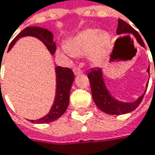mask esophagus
I'll return each mask as SVG.
<instances>
[{"instance_id":"obj_1","label":"esophagus","mask_w":155,"mask_h":155,"mask_svg":"<svg viewBox=\"0 0 155 155\" xmlns=\"http://www.w3.org/2000/svg\"><path fill=\"white\" fill-rule=\"evenodd\" d=\"M74 73L75 75H79V74H82L83 71H82L81 69H80L79 67H74Z\"/></svg>"}]
</instances>
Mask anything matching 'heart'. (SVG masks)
<instances>
[{"label":"heart","instance_id":"b5f03b06","mask_svg":"<svg viewBox=\"0 0 155 155\" xmlns=\"http://www.w3.org/2000/svg\"><path fill=\"white\" fill-rule=\"evenodd\" d=\"M111 37L107 33L97 29H88L69 39L64 44V51L74 57L87 56L91 63H99L110 46Z\"/></svg>","mask_w":155,"mask_h":155}]
</instances>
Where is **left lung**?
<instances>
[{
    "mask_svg": "<svg viewBox=\"0 0 155 155\" xmlns=\"http://www.w3.org/2000/svg\"><path fill=\"white\" fill-rule=\"evenodd\" d=\"M117 34L118 35H123V34H133L137 42L142 46L145 47V43L141 38V36L137 34V32L131 27L129 24H127L122 19H118V27H117ZM149 73V68L147 69ZM88 78L90 80L91 88V93L93 100L97 106L103 111L104 113H106L108 114H125L128 113H130L134 111L139 104L141 103L145 93L140 96L135 102L131 103H125L116 100L114 97H112L111 93L108 91L106 88L104 78H103V73L102 69L93 68L88 73Z\"/></svg>",
    "mask_w": 155,
    "mask_h": 155,
    "instance_id": "obj_1",
    "label": "left lung"
}]
</instances>
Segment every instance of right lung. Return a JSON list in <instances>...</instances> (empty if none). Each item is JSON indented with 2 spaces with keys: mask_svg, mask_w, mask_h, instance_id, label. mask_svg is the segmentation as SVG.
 <instances>
[{
  "mask_svg": "<svg viewBox=\"0 0 155 155\" xmlns=\"http://www.w3.org/2000/svg\"><path fill=\"white\" fill-rule=\"evenodd\" d=\"M25 36H34L38 38L44 43V45L49 49L51 55L55 53L57 48H56L55 41H53V35L49 30L38 26L26 27L25 29L20 32L10 42L8 51L11 49V48L14 46V44L19 38ZM2 57H3V55ZM2 57H0V60L2 59ZM55 70H56L57 86H56V97H55L54 104L51 106L49 114L43 116L42 118L38 120H30V121L33 123H48L56 120L63 115L69 105L70 90L74 80V74L73 71L67 67L57 66Z\"/></svg>",
  "mask_w": 155,
  "mask_h": 155,
  "instance_id": "add662e5",
  "label": "right lung"
}]
</instances>
